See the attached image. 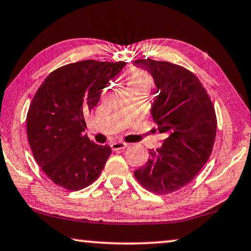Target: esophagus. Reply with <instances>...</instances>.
Listing matches in <instances>:
<instances>
[{
	"instance_id": "esophagus-1",
	"label": "esophagus",
	"mask_w": 251,
	"mask_h": 251,
	"mask_svg": "<svg viewBox=\"0 0 251 251\" xmlns=\"http://www.w3.org/2000/svg\"><path fill=\"white\" fill-rule=\"evenodd\" d=\"M127 146H128V143L121 142V141H119V142H114V143L111 144V149L114 150V151H118V150L125 149Z\"/></svg>"
}]
</instances>
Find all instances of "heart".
<instances>
[{"mask_svg":"<svg viewBox=\"0 0 251 251\" xmlns=\"http://www.w3.org/2000/svg\"><path fill=\"white\" fill-rule=\"evenodd\" d=\"M153 85L152 78L142 70H133L127 77V89L143 91L148 94Z\"/></svg>","mask_w":251,"mask_h":251,"instance_id":"obj_1","label":"heart"}]
</instances>
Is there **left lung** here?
<instances>
[{"mask_svg": "<svg viewBox=\"0 0 251 251\" xmlns=\"http://www.w3.org/2000/svg\"><path fill=\"white\" fill-rule=\"evenodd\" d=\"M156 84L151 115L154 132L165 135L162 146L150 150L147 164L134 176L148 191L169 195L196 177L213 151L217 129L215 108L198 77L167 61L140 59Z\"/></svg>", "mask_w": 251, "mask_h": 251, "instance_id": "8db88e82", "label": "left lung"}]
</instances>
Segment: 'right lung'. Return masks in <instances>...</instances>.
<instances>
[{
    "label": "right lung",
    "mask_w": 251,
    "mask_h": 251,
    "mask_svg": "<svg viewBox=\"0 0 251 251\" xmlns=\"http://www.w3.org/2000/svg\"><path fill=\"white\" fill-rule=\"evenodd\" d=\"M126 62L84 60L49 75L35 93L27 114V137L35 160L54 184L78 191L101 174L111 148L84 134L85 117L102 90Z\"/></svg>",
    "instance_id": "add662e5"
}]
</instances>
